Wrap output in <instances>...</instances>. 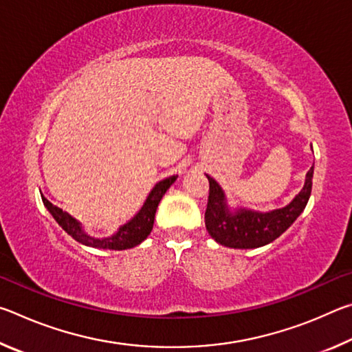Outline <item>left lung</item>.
<instances>
[{
    "label": "left lung",
    "instance_id": "1",
    "mask_svg": "<svg viewBox=\"0 0 352 352\" xmlns=\"http://www.w3.org/2000/svg\"><path fill=\"white\" fill-rule=\"evenodd\" d=\"M206 177L210 182V195L205 211L208 233L220 245L230 248H258L281 236L305 210L312 192L314 166L307 172L301 192L287 206L270 212L247 210L230 212L222 189L210 175Z\"/></svg>",
    "mask_w": 352,
    "mask_h": 352
}]
</instances>
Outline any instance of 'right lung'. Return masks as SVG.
<instances>
[{
    "label": "right lung",
    "instance_id": "1",
    "mask_svg": "<svg viewBox=\"0 0 352 352\" xmlns=\"http://www.w3.org/2000/svg\"><path fill=\"white\" fill-rule=\"evenodd\" d=\"M177 180V175H172L169 178H164L160 183L155 184L152 192L148 194L146 204L142 205L140 212L130 220L129 223L122 225L115 234L110 237H91L88 236L85 231L82 230L80 223L77 222L76 219L69 216L68 212L62 211L60 208L52 205L50 200L45 199L41 195V200H43L45 206L47 211L52 214V217L56 219V222L62 226V228L67 231V233L76 239L77 242L83 243V245L94 247V248H107V250H127L133 248L141 243L146 237L151 234L153 228V220H155V212H157V208L160 200L163 199L166 190L170 188V184Z\"/></svg>",
    "mask_w": 352,
    "mask_h": 352
}]
</instances>
